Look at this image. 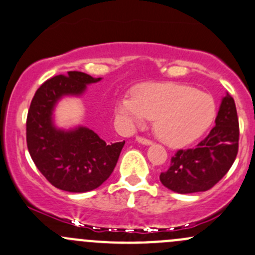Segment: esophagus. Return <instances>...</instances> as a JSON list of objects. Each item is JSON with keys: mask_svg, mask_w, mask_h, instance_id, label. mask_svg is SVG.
Listing matches in <instances>:
<instances>
[{"mask_svg": "<svg viewBox=\"0 0 255 255\" xmlns=\"http://www.w3.org/2000/svg\"><path fill=\"white\" fill-rule=\"evenodd\" d=\"M135 140H137V142H139V143H142V144H144V145L152 144V140L147 139V138H144V137H137V138H135Z\"/></svg>", "mask_w": 255, "mask_h": 255, "instance_id": "obj_1", "label": "esophagus"}]
</instances>
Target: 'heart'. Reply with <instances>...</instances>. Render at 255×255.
<instances>
[{"instance_id": "1", "label": "heart", "mask_w": 255, "mask_h": 255, "mask_svg": "<svg viewBox=\"0 0 255 255\" xmlns=\"http://www.w3.org/2000/svg\"><path fill=\"white\" fill-rule=\"evenodd\" d=\"M117 115L126 125L137 127L145 118L154 121V133L172 147L190 144L214 122L216 101L197 88L178 83H147L133 91V97L118 101Z\"/></svg>"}]
</instances>
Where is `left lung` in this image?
Masks as SVG:
<instances>
[{
    "instance_id": "8db88e82",
    "label": "left lung",
    "mask_w": 255,
    "mask_h": 255,
    "mask_svg": "<svg viewBox=\"0 0 255 255\" xmlns=\"http://www.w3.org/2000/svg\"><path fill=\"white\" fill-rule=\"evenodd\" d=\"M239 122L233 97L222 100L216 126L196 148L177 150L167 172L159 179L168 189L180 194L206 192L231 169L238 153Z\"/></svg>"
}]
</instances>
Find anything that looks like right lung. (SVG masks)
Segmentation results:
<instances>
[{
  "label": "right lung",
  "mask_w": 255,
  "mask_h": 255,
  "mask_svg": "<svg viewBox=\"0 0 255 255\" xmlns=\"http://www.w3.org/2000/svg\"><path fill=\"white\" fill-rule=\"evenodd\" d=\"M101 78L70 71L47 80L34 93L26 122L27 148L39 172L56 188L72 193L90 192L108 179L123 142L107 144L87 127L58 129L53 110L63 96H80Z\"/></svg>",
  "instance_id": "1"
}]
</instances>
